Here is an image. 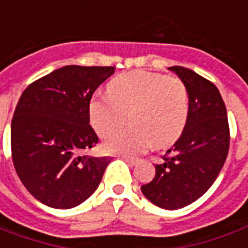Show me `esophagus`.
<instances>
[{"instance_id": "1", "label": "esophagus", "mask_w": 248, "mask_h": 248, "mask_svg": "<svg viewBox=\"0 0 248 248\" xmlns=\"http://www.w3.org/2000/svg\"><path fill=\"white\" fill-rule=\"evenodd\" d=\"M122 159H124V161H127V163H129V164H131V166H136V164H137V159L130 157V156H122Z\"/></svg>"}]
</instances>
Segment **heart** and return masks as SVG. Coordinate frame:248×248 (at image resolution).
Returning <instances> with one entry per match:
<instances>
[{
	"label": "heart",
	"instance_id": "obj_1",
	"mask_svg": "<svg viewBox=\"0 0 248 248\" xmlns=\"http://www.w3.org/2000/svg\"><path fill=\"white\" fill-rule=\"evenodd\" d=\"M107 93L93 96L88 104L89 121L106 137L126 121L131 126L104 141L111 153L136 155L155 146L171 145L185 130L190 114L188 91L178 77L136 70L114 77Z\"/></svg>",
	"mask_w": 248,
	"mask_h": 248
}]
</instances>
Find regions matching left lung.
<instances>
[{
  "label": "left lung",
  "instance_id": "obj_1",
  "mask_svg": "<svg viewBox=\"0 0 248 248\" xmlns=\"http://www.w3.org/2000/svg\"><path fill=\"white\" fill-rule=\"evenodd\" d=\"M168 69L188 91V121L141 191L156 206L175 210L197 201L216 181L230 149V126L223 97L213 82L187 67Z\"/></svg>",
  "mask_w": 248,
  "mask_h": 248
}]
</instances>
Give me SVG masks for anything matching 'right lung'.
<instances>
[{
	"instance_id": "obj_1",
	"label": "right lung",
	"mask_w": 248,
	"mask_h": 248,
	"mask_svg": "<svg viewBox=\"0 0 248 248\" xmlns=\"http://www.w3.org/2000/svg\"><path fill=\"white\" fill-rule=\"evenodd\" d=\"M115 67L69 65L32 82L23 92L11 126L12 159L30 194L54 209L88 200L110 157L82 155L99 141L88 104Z\"/></svg>"
}]
</instances>
